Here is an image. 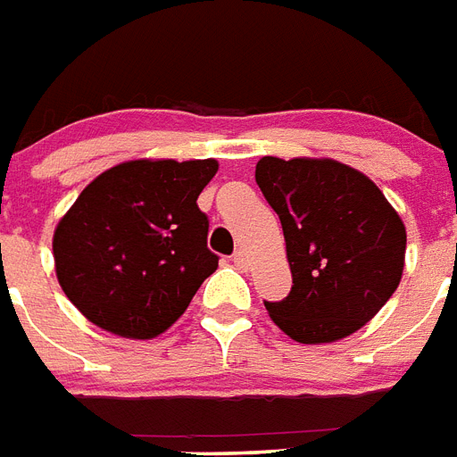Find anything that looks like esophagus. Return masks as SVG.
<instances>
[{
	"label": "esophagus",
	"mask_w": 457,
	"mask_h": 457,
	"mask_svg": "<svg viewBox=\"0 0 457 457\" xmlns=\"http://www.w3.org/2000/svg\"><path fill=\"white\" fill-rule=\"evenodd\" d=\"M233 264L238 266L240 271H247L250 269V262H247V254L243 250H238L236 254H233Z\"/></svg>",
	"instance_id": "34e87169"
}]
</instances>
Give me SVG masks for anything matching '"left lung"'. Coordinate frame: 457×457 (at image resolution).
I'll return each instance as SVG.
<instances>
[{
    "instance_id": "8db88e82",
    "label": "left lung",
    "mask_w": 457,
    "mask_h": 457,
    "mask_svg": "<svg viewBox=\"0 0 457 457\" xmlns=\"http://www.w3.org/2000/svg\"><path fill=\"white\" fill-rule=\"evenodd\" d=\"M254 179L280 217L292 271L290 295L266 302L273 323L302 345L361 330L403 276L399 212L373 179L332 158L266 155Z\"/></svg>"
}]
</instances>
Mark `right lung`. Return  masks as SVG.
Returning a JSON list of instances; mask_svg holds the SVG:
<instances>
[{
    "label": "right lung",
    "instance_id": "1",
    "mask_svg": "<svg viewBox=\"0 0 457 457\" xmlns=\"http://www.w3.org/2000/svg\"><path fill=\"white\" fill-rule=\"evenodd\" d=\"M219 162L138 158L91 181L54 231V266L84 319L153 339L188 309L219 257L207 250L198 195Z\"/></svg>",
    "mask_w": 457,
    "mask_h": 457
}]
</instances>
